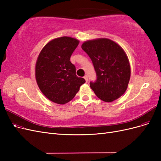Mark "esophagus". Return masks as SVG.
I'll return each instance as SVG.
<instances>
[{
    "label": "esophagus",
    "instance_id": "obj_1",
    "mask_svg": "<svg viewBox=\"0 0 161 161\" xmlns=\"http://www.w3.org/2000/svg\"><path fill=\"white\" fill-rule=\"evenodd\" d=\"M84 79H85V80H86V82H87V81H88V76H87V75H85V76H84Z\"/></svg>",
    "mask_w": 161,
    "mask_h": 161
}]
</instances>
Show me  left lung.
I'll use <instances>...</instances> for the list:
<instances>
[{
    "instance_id": "1",
    "label": "left lung",
    "mask_w": 161,
    "mask_h": 161,
    "mask_svg": "<svg viewBox=\"0 0 161 161\" xmlns=\"http://www.w3.org/2000/svg\"><path fill=\"white\" fill-rule=\"evenodd\" d=\"M83 50L92 60L97 79L90 86L100 99L111 102L122 95L130 79V63L118 44L106 38L84 42Z\"/></svg>"
}]
</instances>
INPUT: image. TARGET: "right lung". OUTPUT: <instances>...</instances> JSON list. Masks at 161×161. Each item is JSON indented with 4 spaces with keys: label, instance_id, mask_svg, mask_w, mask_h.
<instances>
[{
    "label": "right lung",
    "instance_id": "obj_1",
    "mask_svg": "<svg viewBox=\"0 0 161 161\" xmlns=\"http://www.w3.org/2000/svg\"><path fill=\"white\" fill-rule=\"evenodd\" d=\"M79 41L61 37L43 47L36 62V78L39 88L47 98L58 104L71 101L84 84L83 78L76 75L70 58Z\"/></svg>",
    "mask_w": 161,
    "mask_h": 161
}]
</instances>
